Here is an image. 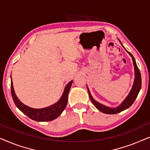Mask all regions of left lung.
I'll use <instances>...</instances> for the list:
<instances>
[{
  "label": "left lung",
  "instance_id": "left-lung-1",
  "mask_svg": "<svg viewBox=\"0 0 150 150\" xmlns=\"http://www.w3.org/2000/svg\"><path fill=\"white\" fill-rule=\"evenodd\" d=\"M125 50H126V49H125ZM127 52H128V54H130L132 58L133 64H134V67L135 79H134V85H133L132 90H131V91L130 92V93H129L128 97L125 99L124 101L123 102V103L121 104L120 106H118V107L116 108H108V107H107V106H105L102 105V104H100L99 102H96V100H94L93 98H92L91 93H90L89 90L87 88L88 92H89V96L90 100H91V102L93 103V105L98 108V110H100V111L102 112H104V113L116 114V113H118V112L123 111V110L127 109V108L130 107V106L132 105L133 103H134V100H136L137 96H138L139 91H140V89L141 88V76L140 71H139V67H137L136 61H135V59L134 57H133L132 54H131L130 52H129L128 51H127Z\"/></svg>",
  "mask_w": 150,
  "mask_h": 150
}]
</instances>
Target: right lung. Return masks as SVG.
Segmentation results:
<instances>
[{"mask_svg": "<svg viewBox=\"0 0 150 150\" xmlns=\"http://www.w3.org/2000/svg\"><path fill=\"white\" fill-rule=\"evenodd\" d=\"M73 81H70L67 84L65 88L63 96H61L59 101L54 105L48 106V107L41 108V109H35L28 107V106L24 105L21 102L18 100L17 96H16L15 91H14L13 83L12 80L11 82V92L12 98L16 106L28 116L30 119L33 120L37 121V122H48V121L54 120V119L58 117L62 112L65 110L67 104V98H68V93L70 89L71 84Z\"/></svg>", "mask_w": 150, "mask_h": 150, "instance_id": "1", "label": "right lung"}]
</instances>
